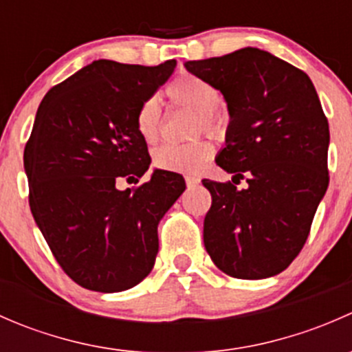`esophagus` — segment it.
Returning <instances> with one entry per match:
<instances>
[{
  "label": "esophagus",
  "instance_id": "1",
  "mask_svg": "<svg viewBox=\"0 0 352 352\" xmlns=\"http://www.w3.org/2000/svg\"><path fill=\"white\" fill-rule=\"evenodd\" d=\"M199 182H201V179H199L197 175H186V184H187V186H197Z\"/></svg>",
  "mask_w": 352,
  "mask_h": 352
}]
</instances>
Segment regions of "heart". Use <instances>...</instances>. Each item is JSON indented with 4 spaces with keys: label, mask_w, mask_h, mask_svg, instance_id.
I'll return each mask as SVG.
<instances>
[{
    "label": "heart",
    "mask_w": 352,
    "mask_h": 352,
    "mask_svg": "<svg viewBox=\"0 0 352 352\" xmlns=\"http://www.w3.org/2000/svg\"><path fill=\"white\" fill-rule=\"evenodd\" d=\"M166 98L175 107L192 110L199 116L197 131L212 136H223L228 127V117L218 109L221 94L211 81L192 73L177 76L165 90ZM136 131L144 143L153 144L162 134V110L155 98H146L136 112ZM214 146L201 140L190 144H163L153 153V166L165 172L197 173L211 160Z\"/></svg>",
    "instance_id": "b5f03b06"
}]
</instances>
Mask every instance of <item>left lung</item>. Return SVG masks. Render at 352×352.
Returning a JSON list of instances; mask_svg holds the SVG:
<instances>
[{"mask_svg":"<svg viewBox=\"0 0 352 352\" xmlns=\"http://www.w3.org/2000/svg\"><path fill=\"white\" fill-rule=\"evenodd\" d=\"M186 67L221 91L232 117L216 163L233 182L202 180L212 197L206 250L232 278L279 274L303 248L329 186V122L314 83L255 47ZM240 178L247 190L234 187Z\"/></svg>","mask_w":352,"mask_h":352,"instance_id":"obj_1","label":"left lung"}]
</instances>
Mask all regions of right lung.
<instances>
[{"label": "right lung", "mask_w": 352, "mask_h": 352, "mask_svg": "<svg viewBox=\"0 0 352 352\" xmlns=\"http://www.w3.org/2000/svg\"><path fill=\"white\" fill-rule=\"evenodd\" d=\"M98 59L45 94L25 144L28 204L52 255L76 285L116 293L140 285L158 254V223L186 190L182 175L150 168L136 112L172 74Z\"/></svg>", "instance_id": "add662e5"}]
</instances>
